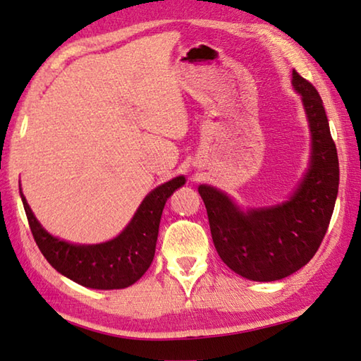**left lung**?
I'll return each instance as SVG.
<instances>
[{"instance_id": "8db88e82", "label": "left lung", "mask_w": 361, "mask_h": 361, "mask_svg": "<svg viewBox=\"0 0 361 361\" xmlns=\"http://www.w3.org/2000/svg\"><path fill=\"white\" fill-rule=\"evenodd\" d=\"M292 85L301 94L311 131V160L287 201L243 211L216 187H198L217 254L236 274L257 282L283 279L311 262L338 197V152L324 103L315 87L295 69Z\"/></svg>"}]
</instances>
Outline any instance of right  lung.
<instances>
[{"label": "right lung", "instance_id": "obj_1", "mask_svg": "<svg viewBox=\"0 0 361 361\" xmlns=\"http://www.w3.org/2000/svg\"><path fill=\"white\" fill-rule=\"evenodd\" d=\"M185 184L177 176L154 188L139 204L125 230L101 244H73L50 235L37 222L20 190L33 238L46 260L68 279L97 290L126 288L141 279L155 255L163 207L177 188Z\"/></svg>", "mask_w": 361, "mask_h": 361}]
</instances>
